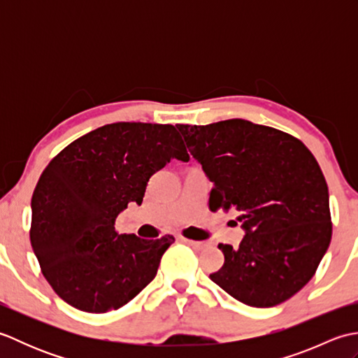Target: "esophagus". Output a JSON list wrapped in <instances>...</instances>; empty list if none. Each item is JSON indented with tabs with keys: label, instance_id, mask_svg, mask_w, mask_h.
Listing matches in <instances>:
<instances>
[{
	"label": "esophagus",
	"instance_id": "esophagus-1",
	"mask_svg": "<svg viewBox=\"0 0 358 358\" xmlns=\"http://www.w3.org/2000/svg\"><path fill=\"white\" fill-rule=\"evenodd\" d=\"M181 241L186 243V245H189V246H192L194 249H199V250L206 248V243H203V241H195V240H187V238H181Z\"/></svg>",
	"mask_w": 358,
	"mask_h": 358
}]
</instances>
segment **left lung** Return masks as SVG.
<instances>
[{"label":"left lung","instance_id":"1","mask_svg":"<svg viewBox=\"0 0 358 358\" xmlns=\"http://www.w3.org/2000/svg\"><path fill=\"white\" fill-rule=\"evenodd\" d=\"M177 129L214 183L209 208L237 210L245 231L237 249L220 243L224 264L210 280L248 306L291 299L314 277L332 235L314 155L294 136L241 118Z\"/></svg>","mask_w":358,"mask_h":358}]
</instances>
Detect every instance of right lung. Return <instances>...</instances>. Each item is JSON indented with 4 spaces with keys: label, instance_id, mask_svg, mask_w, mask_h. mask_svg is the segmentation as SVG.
Segmentation results:
<instances>
[{
    "label": "right lung",
    "instance_id": "add662e5",
    "mask_svg": "<svg viewBox=\"0 0 358 358\" xmlns=\"http://www.w3.org/2000/svg\"><path fill=\"white\" fill-rule=\"evenodd\" d=\"M172 158L189 162L171 124L113 123L83 135L41 173L32 196L30 243L43 275L85 313L124 306L155 278L175 238L117 234L129 203H143L148 181Z\"/></svg>",
    "mask_w": 358,
    "mask_h": 358
}]
</instances>
